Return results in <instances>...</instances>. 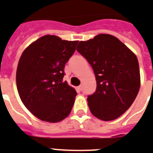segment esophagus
I'll return each mask as SVG.
<instances>
[{
  "mask_svg": "<svg viewBox=\"0 0 153 153\" xmlns=\"http://www.w3.org/2000/svg\"><path fill=\"white\" fill-rule=\"evenodd\" d=\"M78 89L80 91H82V90H83V87H82V85H80L79 87H78Z\"/></svg>",
  "mask_w": 153,
  "mask_h": 153,
  "instance_id": "esophagus-1",
  "label": "esophagus"
}]
</instances>
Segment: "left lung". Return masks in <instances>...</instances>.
<instances>
[{
    "mask_svg": "<svg viewBox=\"0 0 153 153\" xmlns=\"http://www.w3.org/2000/svg\"><path fill=\"white\" fill-rule=\"evenodd\" d=\"M76 50L95 74L96 91L87 97L91 112L104 121L119 118L131 107L140 90L136 56L118 38L104 33L82 41Z\"/></svg>",
    "mask_w": 153,
    "mask_h": 153,
    "instance_id": "obj_1",
    "label": "left lung"
}]
</instances>
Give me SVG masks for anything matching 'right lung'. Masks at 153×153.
<instances>
[{"label": "right lung", "instance_id": "add662e5", "mask_svg": "<svg viewBox=\"0 0 153 153\" xmlns=\"http://www.w3.org/2000/svg\"><path fill=\"white\" fill-rule=\"evenodd\" d=\"M78 42L45 35L30 44L20 58L18 94L25 108L41 120L57 123L71 111L77 92L63 82L64 67Z\"/></svg>", "mask_w": 153, "mask_h": 153}]
</instances>
